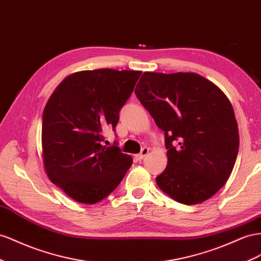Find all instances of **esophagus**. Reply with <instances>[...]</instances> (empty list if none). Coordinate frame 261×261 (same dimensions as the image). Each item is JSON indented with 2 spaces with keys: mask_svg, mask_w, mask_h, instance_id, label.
Returning a JSON list of instances; mask_svg holds the SVG:
<instances>
[{
  "mask_svg": "<svg viewBox=\"0 0 261 261\" xmlns=\"http://www.w3.org/2000/svg\"><path fill=\"white\" fill-rule=\"evenodd\" d=\"M148 152H149V148H148V147H144L143 149H142V151H140V152L137 154V159H138V160H143V159L147 156Z\"/></svg>",
  "mask_w": 261,
  "mask_h": 261,
  "instance_id": "1",
  "label": "esophagus"
}]
</instances>
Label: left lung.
<instances>
[{"label":"left lung","instance_id":"left-lung-1","mask_svg":"<svg viewBox=\"0 0 261 261\" xmlns=\"http://www.w3.org/2000/svg\"><path fill=\"white\" fill-rule=\"evenodd\" d=\"M135 94L165 132L168 165L156 178L158 187L188 205L213 196L228 180L239 148L226 95L192 72H144Z\"/></svg>","mask_w":261,"mask_h":261}]
</instances>
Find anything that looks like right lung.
Instances as JSON below:
<instances>
[{"label": "right lung", "instance_id": "right-lung-1", "mask_svg": "<svg viewBox=\"0 0 261 261\" xmlns=\"http://www.w3.org/2000/svg\"><path fill=\"white\" fill-rule=\"evenodd\" d=\"M142 71L96 69L63 80L43 114V159L49 180L80 203L94 204L113 192L133 164L103 134L115 130L119 111Z\"/></svg>", "mask_w": 261, "mask_h": 261}]
</instances>
